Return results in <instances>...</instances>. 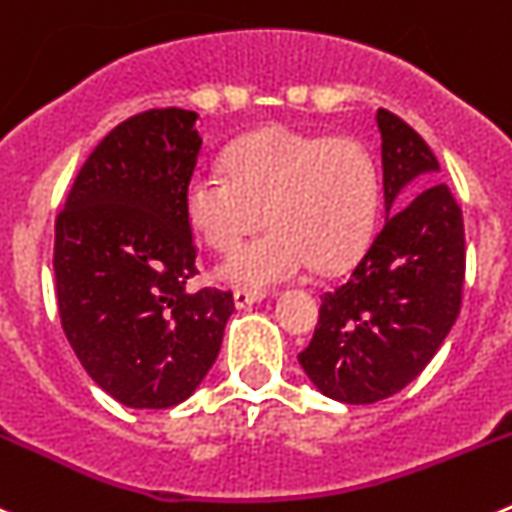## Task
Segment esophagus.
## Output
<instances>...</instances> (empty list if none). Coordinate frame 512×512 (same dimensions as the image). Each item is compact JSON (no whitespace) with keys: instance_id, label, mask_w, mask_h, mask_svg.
Masks as SVG:
<instances>
[{"instance_id":"esophagus-1","label":"esophagus","mask_w":512,"mask_h":512,"mask_svg":"<svg viewBox=\"0 0 512 512\" xmlns=\"http://www.w3.org/2000/svg\"><path fill=\"white\" fill-rule=\"evenodd\" d=\"M234 306L242 311V308H250L255 306V303H260L262 298H265V293H260V290H234Z\"/></svg>"}]
</instances>
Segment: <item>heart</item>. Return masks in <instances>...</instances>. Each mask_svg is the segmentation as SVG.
<instances>
[{"mask_svg":"<svg viewBox=\"0 0 512 512\" xmlns=\"http://www.w3.org/2000/svg\"><path fill=\"white\" fill-rule=\"evenodd\" d=\"M377 168L354 137L270 127L229 150L227 170L199 168L186 186L188 224L229 255L267 219L270 229L219 267L229 285L270 288L313 265H347L372 232Z\"/></svg>","mask_w":512,"mask_h":512,"instance_id":"heart-1","label":"heart"}]
</instances>
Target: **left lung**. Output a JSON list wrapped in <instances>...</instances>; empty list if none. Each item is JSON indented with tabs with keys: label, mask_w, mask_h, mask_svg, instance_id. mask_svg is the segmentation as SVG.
Here are the masks:
<instances>
[{
	"label": "left lung",
	"mask_w": 512,
	"mask_h": 512,
	"mask_svg": "<svg viewBox=\"0 0 512 512\" xmlns=\"http://www.w3.org/2000/svg\"><path fill=\"white\" fill-rule=\"evenodd\" d=\"M385 219L349 278L321 296L298 354L319 393L367 405L400 393L434 359L462 306L464 222L439 160L400 117L377 109Z\"/></svg>",
	"instance_id": "left-lung-1"
}]
</instances>
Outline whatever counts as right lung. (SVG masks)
<instances>
[{
    "mask_svg": "<svg viewBox=\"0 0 512 512\" xmlns=\"http://www.w3.org/2000/svg\"><path fill=\"white\" fill-rule=\"evenodd\" d=\"M196 122V112L170 107L117 124L55 219L63 331L91 380L127 408H170L193 395L234 311L232 293L188 290Z\"/></svg>",
    "mask_w": 512,
    "mask_h": 512,
    "instance_id": "right-lung-1",
    "label": "right lung"
}]
</instances>
